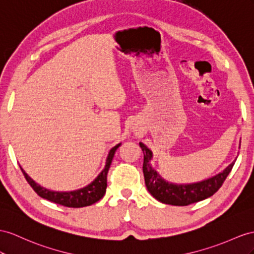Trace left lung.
Instances as JSON below:
<instances>
[{
	"label": "left lung",
	"mask_w": 254,
	"mask_h": 254,
	"mask_svg": "<svg viewBox=\"0 0 254 254\" xmlns=\"http://www.w3.org/2000/svg\"><path fill=\"white\" fill-rule=\"evenodd\" d=\"M139 146L144 152L142 172H144L145 184L148 191L161 203L174 206H188L210 197L223 185L227 175L230 174L234 163H235L233 162L222 173L212 178L200 181V183L191 185H173L162 179L151 167L150 160L152 158V152L142 142H139Z\"/></svg>",
	"instance_id": "left-lung-1"
}]
</instances>
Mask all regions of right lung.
Segmentation results:
<instances>
[{"label": "right lung", "mask_w": 254, "mask_h": 254, "mask_svg": "<svg viewBox=\"0 0 254 254\" xmlns=\"http://www.w3.org/2000/svg\"><path fill=\"white\" fill-rule=\"evenodd\" d=\"M121 144H118L115 146L112 150L109 151L108 157L106 160V165L105 168L101 172V174L97 176L92 183H91L89 186L82 188V189L76 190V191H71V192H54L45 189V188L41 187L40 185H37L32 180L25 172L21 168V171L23 173L24 178L27 179L29 185L32 187L37 195H40L41 197L48 199L50 201H54L56 204H59L65 207H70V208H80V207H86L90 206L94 203H96L97 200H100L104 194L106 192V188H107V173L110 167V164H112L113 158L115 155V152L117 149L119 148Z\"/></svg>", "instance_id": "right-lung-1"}]
</instances>
